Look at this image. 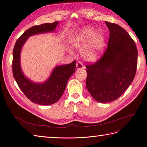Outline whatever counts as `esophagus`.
<instances>
[{"mask_svg":"<svg viewBox=\"0 0 147 147\" xmlns=\"http://www.w3.org/2000/svg\"><path fill=\"white\" fill-rule=\"evenodd\" d=\"M76 67L77 69H81L83 68V65L81 62H80V61L77 62V65H76Z\"/></svg>","mask_w":147,"mask_h":147,"instance_id":"esophagus-1","label":"esophagus"}]
</instances>
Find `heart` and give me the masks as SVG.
Returning <instances> with one entry per match:
<instances>
[{"mask_svg":"<svg viewBox=\"0 0 147 147\" xmlns=\"http://www.w3.org/2000/svg\"><path fill=\"white\" fill-rule=\"evenodd\" d=\"M71 45L81 50V56L83 59L94 62L102 55L105 39L100 32H94V29L91 27H85L71 40Z\"/></svg>","mask_w":147,"mask_h":147,"instance_id":"b5f03b06","label":"heart"}]
</instances>
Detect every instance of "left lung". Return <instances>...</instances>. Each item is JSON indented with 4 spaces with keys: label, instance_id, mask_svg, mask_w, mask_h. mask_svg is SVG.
<instances>
[{
    "label": "left lung",
    "instance_id": "1",
    "mask_svg": "<svg viewBox=\"0 0 147 147\" xmlns=\"http://www.w3.org/2000/svg\"><path fill=\"white\" fill-rule=\"evenodd\" d=\"M110 31L107 48L96 63L86 64V86L96 101L112 102L122 95L134 80L137 49L121 26L105 21Z\"/></svg>",
    "mask_w": 147,
    "mask_h": 147
}]
</instances>
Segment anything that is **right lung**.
<instances>
[{"instance_id":"add662e5","label":"right lung","mask_w":147,"mask_h":147,"mask_svg":"<svg viewBox=\"0 0 147 147\" xmlns=\"http://www.w3.org/2000/svg\"><path fill=\"white\" fill-rule=\"evenodd\" d=\"M58 23H45L32 26L17 40L13 51L12 69L14 78L24 95L35 104L43 105L56 103L63 94L68 80L75 70L76 61L64 65L57 66L50 77L42 83H35L26 78L20 66V53L29 37L35 34L53 32Z\"/></svg>"}]
</instances>
